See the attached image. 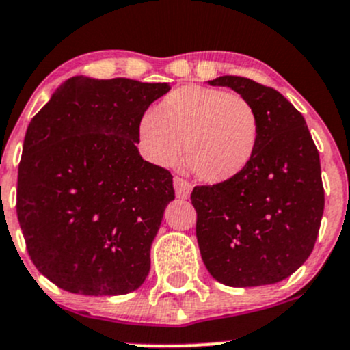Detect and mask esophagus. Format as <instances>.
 <instances>
[{
	"mask_svg": "<svg viewBox=\"0 0 350 350\" xmlns=\"http://www.w3.org/2000/svg\"><path fill=\"white\" fill-rule=\"evenodd\" d=\"M174 189L178 198H188L189 193H191V183L179 178V176H174Z\"/></svg>",
	"mask_w": 350,
	"mask_h": 350,
	"instance_id": "34e87169",
	"label": "esophagus"
}]
</instances>
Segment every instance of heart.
I'll return each mask as SVG.
<instances>
[{"label": "heart", "instance_id": "b5f03b06", "mask_svg": "<svg viewBox=\"0 0 350 350\" xmlns=\"http://www.w3.org/2000/svg\"><path fill=\"white\" fill-rule=\"evenodd\" d=\"M140 140L159 165L185 161L201 181H232L245 171L259 144V118L247 98L218 88L188 86L165 94L142 116Z\"/></svg>", "mask_w": 350, "mask_h": 350}]
</instances>
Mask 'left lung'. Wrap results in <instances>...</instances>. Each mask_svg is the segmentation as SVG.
Masks as SVG:
<instances>
[{"label":"left lung","mask_w":350,"mask_h":350,"mask_svg":"<svg viewBox=\"0 0 350 350\" xmlns=\"http://www.w3.org/2000/svg\"><path fill=\"white\" fill-rule=\"evenodd\" d=\"M252 103L259 144L232 181L195 186L196 239L208 273L232 288L274 284L312 254L325 204L320 155L305 118L281 93L241 76H220Z\"/></svg>","instance_id":"1"}]
</instances>
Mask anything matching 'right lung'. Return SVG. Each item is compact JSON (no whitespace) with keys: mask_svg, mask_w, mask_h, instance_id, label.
I'll return each mask as SVG.
<instances>
[{"mask_svg":"<svg viewBox=\"0 0 350 350\" xmlns=\"http://www.w3.org/2000/svg\"><path fill=\"white\" fill-rule=\"evenodd\" d=\"M167 83L67 79L23 140L16 215L28 256L59 288L126 295L146 281L169 201L167 169L144 161L139 125Z\"/></svg>","mask_w":350,"mask_h":350,"instance_id":"obj_1","label":"right lung"}]
</instances>
